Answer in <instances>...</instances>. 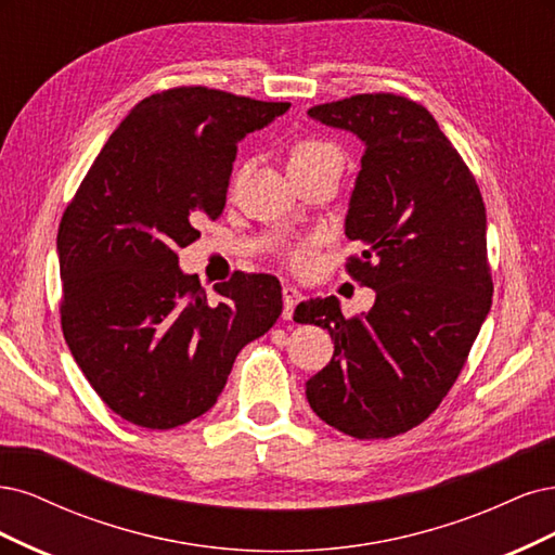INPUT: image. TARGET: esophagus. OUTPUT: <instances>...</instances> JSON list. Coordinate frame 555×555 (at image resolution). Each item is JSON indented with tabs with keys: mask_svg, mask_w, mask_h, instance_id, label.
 Listing matches in <instances>:
<instances>
[{
	"mask_svg": "<svg viewBox=\"0 0 555 555\" xmlns=\"http://www.w3.org/2000/svg\"><path fill=\"white\" fill-rule=\"evenodd\" d=\"M299 301H301V293L297 288H293V285H283V318L285 320L293 318V311Z\"/></svg>",
	"mask_w": 555,
	"mask_h": 555,
	"instance_id": "1",
	"label": "esophagus"
}]
</instances>
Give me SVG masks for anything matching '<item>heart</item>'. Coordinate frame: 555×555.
I'll list each match as a JSON object with an SVG mask.
<instances>
[{
	"instance_id": "obj_1",
	"label": "heart",
	"mask_w": 555,
	"mask_h": 555,
	"mask_svg": "<svg viewBox=\"0 0 555 555\" xmlns=\"http://www.w3.org/2000/svg\"><path fill=\"white\" fill-rule=\"evenodd\" d=\"M323 160H336V164H341V154H338V150L327 140H299L291 152V166H313L323 164ZM288 260L295 270H307L311 264V242L295 244L288 251Z\"/></svg>"
}]
</instances>
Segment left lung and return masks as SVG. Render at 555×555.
<instances>
[{
    "mask_svg": "<svg viewBox=\"0 0 555 555\" xmlns=\"http://www.w3.org/2000/svg\"><path fill=\"white\" fill-rule=\"evenodd\" d=\"M309 117L364 142L346 214L362 254L348 272L375 301L346 318L336 297L301 301L297 323L330 332V364L307 383L313 413L352 438L422 424L459 378L491 309L487 211L438 121L397 94L323 103Z\"/></svg>",
    "mask_w": 555,
    "mask_h": 555,
    "instance_id": "1",
    "label": "left lung"
}]
</instances>
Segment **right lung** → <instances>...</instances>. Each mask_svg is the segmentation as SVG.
Masks as SVG:
<instances>
[{
  "label": "right lung",
  "instance_id": "obj_1",
  "mask_svg": "<svg viewBox=\"0 0 555 555\" xmlns=\"http://www.w3.org/2000/svg\"><path fill=\"white\" fill-rule=\"evenodd\" d=\"M291 108L207 87L142 99L66 207L57 256L62 330L113 413L175 428L217 403L240 350L281 315L272 274H235L207 299L177 251L221 217L237 142Z\"/></svg>",
  "mask_w": 555,
  "mask_h": 555
}]
</instances>
